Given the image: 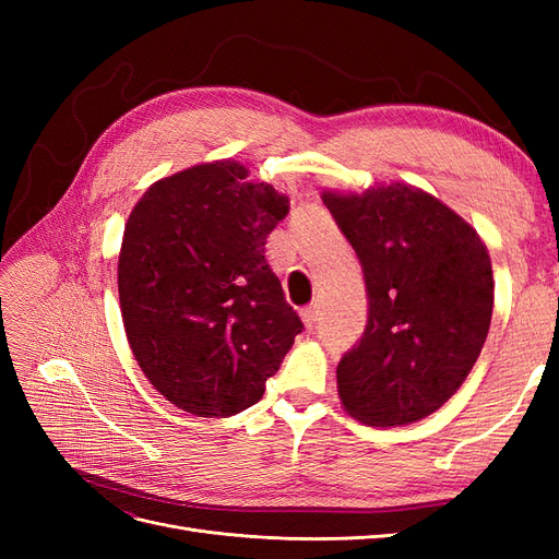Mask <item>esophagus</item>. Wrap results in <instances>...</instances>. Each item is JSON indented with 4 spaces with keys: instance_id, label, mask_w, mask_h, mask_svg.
I'll return each instance as SVG.
<instances>
[{
    "instance_id": "1",
    "label": "esophagus",
    "mask_w": 559,
    "mask_h": 559,
    "mask_svg": "<svg viewBox=\"0 0 559 559\" xmlns=\"http://www.w3.org/2000/svg\"><path fill=\"white\" fill-rule=\"evenodd\" d=\"M300 319H302V324H306L308 329H312L317 321H319V310L314 308V306H310V308H306V310H300Z\"/></svg>"
}]
</instances>
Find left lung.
<instances>
[{"label":"left lung","instance_id":"8db88e82","mask_svg":"<svg viewBox=\"0 0 559 559\" xmlns=\"http://www.w3.org/2000/svg\"><path fill=\"white\" fill-rule=\"evenodd\" d=\"M357 251L368 324L337 364V396L370 427L425 419L468 378L492 321V261L480 235L443 200L392 181L321 191Z\"/></svg>","mask_w":559,"mask_h":559}]
</instances>
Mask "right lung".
Returning <instances> with one entry per match:
<instances>
[{
    "label": "right lung",
    "mask_w": 559,
    "mask_h": 559,
    "mask_svg": "<svg viewBox=\"0 0 559 559\" xmlns=\"http://www.w3.org/2000/svg\"><path fill=\"white\" fill-rule=\"evenodd\" d=\"M212 160L154 181L118 253V300L146 380L198 417L261 401L302 324L265 261L289 198Z\"/></svg>",
    "instance_id": "right-lung-1"
}]
</instances>
